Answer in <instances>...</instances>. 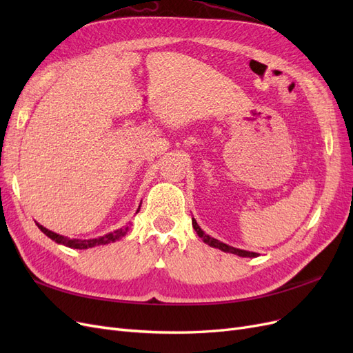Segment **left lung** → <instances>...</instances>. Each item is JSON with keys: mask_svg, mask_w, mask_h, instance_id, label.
I'll return each instance as SVG.
<instances>
[{"mask_svg": "<svg viewBox=\"0 0 353 353\" xmlns=\"http://www.w3.org/2000/svg\"><path fill=\"white\" fill-rule=\"evenodd\" d=\"M193 228H194L196 232L199 234V237L203 239V241H205L206 244L212 245V248H216V249H219V250H222V252H228V253L239 254V256H243V258H256V256H258V253H254V252H248V250H241V249L231 248V245H228V244H225V243H222V241H219V240H216V239L209 237L208 234L203 232L201 228L197 225L196 219H193Z\"/></svg>", "mask_w": 353, "mask_h": 353, "instance_id": "left-lung-1", "label": "left lung"}]
</instances>
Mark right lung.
Here are the masks:
<instances>
[{"instance_id":"right-lung-1","label":"right lung","mask_w":353,"mask_h":353,"mask_svg":"<svg viewBox=\"0 0 353 353\" xmlns=\"http://www.w3.org/2000/svg\"><path fill=\"white\" fill-rule=\"evenodd\" d=\"M37 225H38V228H39L42 232L46 234L47 237H50L51 240H54V241L59 243V244H65V245H68V248H72V249H90V248H94V245L114 243V241H117L119 239L125 237L126 232L130 231V227H125V228H121V230H117V231L105 234V236L99 237V239H92V240H70V239L59 236V234L47 230L46 227L39 225V223H37Z\"/></svg>"}]
</instances>
